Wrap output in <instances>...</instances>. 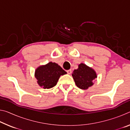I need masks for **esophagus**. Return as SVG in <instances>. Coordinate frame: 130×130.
Masks as SVG:
<instances>
[{
	"label": "esophagus",
	"mask_w": 130,
	"mask_h": 130,
	"mask_svg": "<svg viewBox=\"0 0 130 130\" xmlns=\"http://www.w3.org/2000/svg\"><path fill=\"white\" fill-rule=\"evenodd\" d=\"M67 72V73H68V74H71V73H72V70H71V69L68 70Z\"/></svg>",
	"instance_id": "34e87169"
}]
</instances>
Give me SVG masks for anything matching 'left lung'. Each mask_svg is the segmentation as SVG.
<instances>
[{
    "label": "left lung",
    "mask_w": 130,
    "mask_h": 130,
    "mask_svg": "<svg viewBox=\"0 0 130 130\" xmlns=\"http://www.w3.org/2000/svg\"><path fill=\"white\" fill-rule=\"evenodd\" d=\"M72 76L76 85L79 88L87 89L93 85V81L97 77L96 72L91 68L80 63L77 69L74 70Z\"/></svg>",
    "instance_id": "1"
}]
</instances>
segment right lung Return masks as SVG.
Instances as JSON below:
<instances>
[{
	"mask_svg": "<svg viewBox=\"0 0 130 130\" xmlns=\"http://www.w3.org/2000/svg\"><path fill=\"white\" fill-rule=\"evenodd\" d=\"M67 73L60 66L55 62H50L47 64L38 67L35 72L39 85L44 89H49L57 84L60 77Z\"/></svg>",
	"mask_w": 130,
	"mask_h": 130,
	"instance_id": "add662e5",
	"label": "right lung"
}]
</instances>
